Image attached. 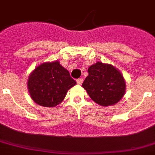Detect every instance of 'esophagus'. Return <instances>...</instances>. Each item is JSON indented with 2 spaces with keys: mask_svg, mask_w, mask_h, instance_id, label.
<instances>
[{
  "mask_svg": "<svg viewBox=\"0 0 155 155\" xmlns=\"http://www.w3.org/2000/svg\"><path fill=\"white\" fill-rule=\"evenodd\" d=\"M83 78H79V79H76V83H77V84H79V85L83 83Z\"/></svg>",
  "mask_w": 155,
  "mask_h": 155,
  "instance_id": "obj_1",
  "label": "esophagus"
}]
</instances>
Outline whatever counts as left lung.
Instances as JSON below:
<instances>
[{
	"mask_svg": "<svg viewBox=\"0 0 155 155\" xmlns=\"http://www.w3.org/2000/svg\"><path fill=\"white\" fill-rule=\"evenodd\" d=\"M88 73L82 86L91 99L99 105H113L124 96L126 81L115 67L97 62L89 67Z\"/></svg>",
	"mask_w": 155,
	"mask_h": 155,
	"instance_id": "8db88e82",
	"label": "left lung"
}]
</instances>
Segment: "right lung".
Listing matches in <instances>:
<instances>
[{"label":"right lung","instance_id":"add662e5","mask_svg":"<svg viewBox=\"0 0 155 155\" xmlns=\"http://www.w3.org/2000/svg\"><path fill=\"white\" fill-rule=\"evenodd\" d=\"M76 82L59 61L45 62L31 72L28 79V91L35 103L52 107L61 104L68 91Z\"/></svg>","mask_w":155,"mask_h":155}]
</instances>
